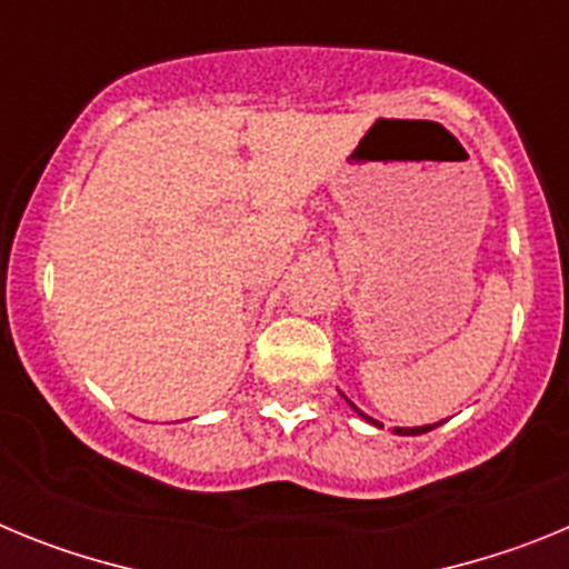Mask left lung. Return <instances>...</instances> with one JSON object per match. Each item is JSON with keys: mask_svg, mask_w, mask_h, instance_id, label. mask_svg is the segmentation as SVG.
<instances>
[{"mask_svg": "<svg viewBox=\"0 0 569 569\" xmlns=\"http://www.w3.org/2000/svg\"><path fill=\"white\" fill-rule=\"evenodd\" d=\"M345 399H347V396H345ZM350 407H353L356 413H359L365 421H370V425L381 427L379 421L370 419V416H367V413H361V410L353 405V401H350ZM439 425H441V421H436V425H421V427H393V433H396V436H421V433H427V430H433V427H439Z\"/></svg>", "mask_w": 569, "mask_h": 569, "instance_id": "8db88e82", "label": "left lung"}]
</instances>
